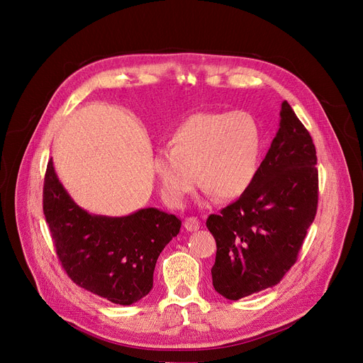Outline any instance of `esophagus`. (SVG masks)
I'll list each match as a JSON object with an SVG mask.
<instances>
[{
	"label": "esophagus",
	"mask_w": 363,
	"mask_h": 363,
	"mask_svg": "<svg viewBox=\"0 0 363 363\" xmlns=\"http://www.w3.org/2000/svg\"><path fill=\"white\" fill-rule=\"evenodd\" d=\"M184 226H185V230H186V231H189V233L197 231L199 228H200V220H199L196 216H189V218H186V219H185Z\"/></svg>",
	"instance_id": "esophagus-1"
}]
</instances>
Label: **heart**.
Wrapping results in <instances>:
<instances>
[{"label":"heart","mask_w":363,"mask_h":363,"mask_svg":"<svg viewBox=\"0 0 363 363\" xmlns=\"http://www.w3.org/2000/svg\"><path fill=\"white\" fill-rule=\"evenodd\" d=\"M259 157L260 129L250 113L201 111L177 128L170 150L156 152L152 172L163 199L174 206L196 188L197 173L208 194L230 200L253 184Z\"/></svg>","instance_id":"1"}]
</instances>
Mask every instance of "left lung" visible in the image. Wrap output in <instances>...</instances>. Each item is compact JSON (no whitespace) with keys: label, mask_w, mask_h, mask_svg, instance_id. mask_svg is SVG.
Masks as SVG:
<instances>
[{"label":"left lung","mask_w":363,"mask_h":363,"mask_svg":"<svg viewBox=\"0 0 363 363\" xmlns=\"http://www.w3.org/2000/svg\"><path fill=\"white\" fill-rule=\"evenodd\" d=\"M253 184L206 220L216 240L215 290L238 300L277 285L296 263L318 208L316 150L287 101Z\"/></svg>","instance_id":"8db88e82"}]
</instances>
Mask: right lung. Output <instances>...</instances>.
<instances>
[{
	"label": "right lung",
	"mask_w": 363,
	"mask_h": 363,
	"mask_svg": "<svg viewBox=\"0 0 363 363\" xmlns=\"http://www.w3.org/2000/svg\"><path fill=\"white\" fill-rule=\"evenodd\" d=\"M43 207L63 269L79 287L129 306L152 289L164 245L178 235L175 215L148 207L122 216L89 215L76 204L47 164Z\"/></svg>",
	"instance_id": "right-lung-1"
}]
</instances>
